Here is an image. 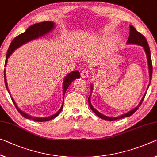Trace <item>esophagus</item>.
I'll use <instances>...</instances> for the list:
<instances>
[{
    "mask_svg": "<svg viewBox=\"0 0 157 157\" xmlns=\"http://www.w3.org/2000/svg\"><path fill=\"white\" fill-rule=\"evenodd\" d=\"M89 73L87 70H83L81 73V77L82 78H86L89 77Z\"/></svg>",
    "mask_w": 157,
    "mask_h": 157,
    "instance_id": "1",
    "label": "esophagus"
}]
</instances>
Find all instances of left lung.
Here are the masks:
<instances>
[{"label":"left lung","mask_w":157,"mask_h":157,"mask_svg":"<svg viewBox=\"0 0 157 157\" xmlns=\"http://www.w3.org/2000/svg\"><path fill=\"white\" fill-rule=\"evenodd\" d=\"M130 33H129V37L128 39L127 40V44H137V45H140L143 47L144 50L145 52L146 56H147V63H148V68H149V75H150V84H149L148 87L147 89V91L150 86V84L151 82V76H152V63H151V54H150V47L148 45L147 41L146 38H145V36H143L140 33H139L136 31V29L134 28L133 26L130 25ZM92 89H93V86L92 84H91V91H92ZM147 91L145 92V94H144V96L143 97V98L141 99V101L139 104L138 105V106H136L135 108H133V110H130L128 113H126L125 114H121V115L119 116V117H108L104 115V114H101V113H99L98 110H96L95 108L92 106L91 103V101H90V97H91V94L90 96H89L88 98V101H89V108L91 109V110L95 113L98 117H100L101 119H105V120H108V121H114L116 120V119H121L124 117H130L131 115L135 113V112L138 110L139 107L140 106V105L143 103V101L145 98V96L146 95Z\"/></svg>","instance_id":"left-lung-1"}]
</instances>
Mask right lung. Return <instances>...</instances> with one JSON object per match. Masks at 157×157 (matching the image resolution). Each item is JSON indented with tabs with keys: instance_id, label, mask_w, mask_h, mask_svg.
Masks as SVG:
<instances>
[{
	"instance_id": "1",
	"label": "right lung",
	"mask_w": 157,
	"mask_h": 157,
	"mask_svg": "<svg viewBox=\"0 0 157 157\" xmlns=\"http://www.w3.org/2000/svg\"><path fill=\"white\" fill-rule=\"evenodd\" d=\"M55 27V24L54 23L53 21H43L40 22V23L35 24L31 25V26H29L28 29H26V31L24 32V33H22L21 34L19 35L18 36H17L16 38H14L13 40L12 41V43L10 45L8 50H7V54H6V63H5V67H6L7 60H8V58L13 53L14 51L19 48V47L23 45V44L29 43L30 41L33 40L38 39L39 38H41V37L44 36V35L47 34L49 32L52 31V30L54 29ZM80 78V73L78 71H72L71 73L67 75L66 78L63 79V104L61 107V108L56 112L55 114H54L53 115H51L49 117H32L29 114H26L24 113L22 110H21L18 107H17V104L15 102H14V99L12 98V101L13 102V103L15 105L17 110L24 117L29 119H32V120L36 121H46L51 120V119L55 118L60 114L61 111L63 109V102H64V95H65V93L67 90V89L68 88L70 84H71L72 82H73L74 79L77 78ZM4 79H5V84H6V86L8 93H10V91L8 89V86H7V79H6V70H4Z\"/></svg>"
}]
</instances>
